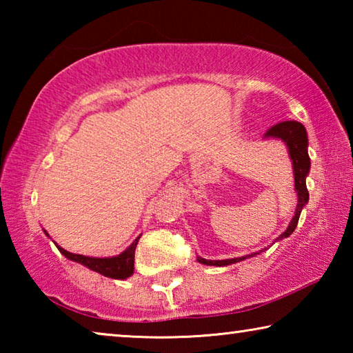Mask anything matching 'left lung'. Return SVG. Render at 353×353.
<instances>
[{"label":"left lung","mask_w":353,"mask_h":353,"mask_svg":"<svg viewBox=\"0 0 353 353\" xmlns=\"http://www.w3.org/2000/svg\"><path fill=\"white\" fill-rule=\"evenodd\" d=\"M265 139H279L285 141L286 146H288L290 157L292 160V168H294V182H296V191H297L299 201H297L296 213L294 216H292V221L290 223L288 229H286L283 234L277 238V240H282V238L290 236L292 232H294L302 208L305 207L308 201V190L305 183V179L310 171V157L307 151L308 148L307 130L299 121H282V123H277L276 126H272L271 129H268L265 134ZM254 255L255 254L240 256V259H230V260H205L198 256V261L202 263V265H208V266H227V265H232V263L246 260L248 256H254Z\"/></svg>","instance_id":"1"}]
</instances>
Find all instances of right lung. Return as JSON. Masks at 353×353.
<instances>
[{
  "label": "right lung",
  "instance_id": "right-lung-1",
  "mask_svg": "<svg viewBox=\"0 0 353 353\" xmlns=\"http://www.w3.org/2000/svg\"><path fill=\"white\" fill-rule=\"evenodd\" d=\"M48 235V234H46ZM140 236L130 244V246L124 250L123 254H119L117 256H110V259H93V256H85V255H79V254H71L68 250L62 249L61 246H57V249L67 256L68 260H73L81 263V265L90 268L92 271H97L99 274H103L105 277L110 279H128L129 276L134 274V259H135V248L139 244Z\"/></svg>",
  "mask_w": 353,
  "mask_h": 353
}]
</instances>
